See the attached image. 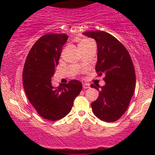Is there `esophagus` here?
Listing matches in <instances>:
<instances>
[{
  "instance_id": "esophagus-1",
  "label": "esophagus",
  "mask_w": 155,
  "mask_h": 155,
  "mask_svg": "<svg viewBox=\"0 0 155 155\" xmlns=\"http://www.w3.org/2000/svg\"><path fill=\"white\" fill-rule=\"evenodd\" d=\"M83 88L84 89H88L90 88V85L88 84H83Z\"/></svg>"
}]
</instances>
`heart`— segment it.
I'll return each mask as SVG.
<instances>
[{
  "label": "heart",
  "mask_w": 155,
  "mask_h": 155,
  "mask_svg": "<svg viewBox=\"0 0 155 155\" xmlns=\"http://www.w3.org/2000/svg\"><path fill=\"white\" fill-rule=\"evenodd\" d=\"M90 41V40H89V39H84V40H82L81 42H80V43L79 44V45H80V44H84L87 43V42Z\"/></svg>",
  "instance_id": "obj_1"
}]
</instances>
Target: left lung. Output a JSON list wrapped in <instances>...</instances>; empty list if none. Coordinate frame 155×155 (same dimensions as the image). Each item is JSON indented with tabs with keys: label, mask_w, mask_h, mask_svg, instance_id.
Masks as SVG:
<instances>
[{
	"label": "left lung",
	"mask_w": 155,
	"mask_h": 155,
	"mask_svg": "<svg viewBox=\"0 0 155 155\" xmlns=\"http://www.w3.org/2000/svg\"><path fill=\"white\" fill-rule=\"evenodd\" d=\"M83 35L96 41L97 61L95 71L105 76L104 86L101 87L97 99L92 103L94 114L106 122L117 121L127 111L136 88L134 65L123 44L106 32H84ZM92 88L100 86L93 84Z\"/></svg>",
	"instance_id": "left-lung-1"
}]
</instances>
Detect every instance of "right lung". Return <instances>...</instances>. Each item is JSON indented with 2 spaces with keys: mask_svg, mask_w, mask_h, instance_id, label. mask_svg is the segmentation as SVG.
<instances>
[{
  "mask_svg": "<svg viewBox=\"0 0 155 155\" xmlns=\"http://www.w3.org/2000/svg\"><path fill=\"white\" fill-rule=\"evenodd\" d=\"M66 34L48 33L41 37L27 56L22 73L27 97L41 117L50 121L65 117L82 88L78 80L54 88L51 79L58 66Z\"/></svg>",
  "mask_w": 155,
  "mask_h": 155,
  "instance_id": "1",
  "label": "right lung"
}]
</instances>
